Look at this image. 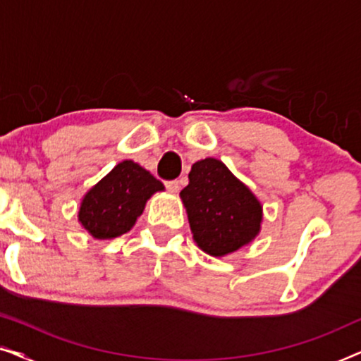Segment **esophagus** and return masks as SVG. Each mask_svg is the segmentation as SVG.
<instances>
[{
  "label": "esophagus",
  "mask_w": 361,
  "mask_h": 361,
  "mask_svg": "<svg viewBox=\"0 0 361 361\" xmlns=\"http://www.w3.org/2000/svg\"><path fill=\"white\" fill-rule=\"evenodd\" d=\"M166 187H167V190H171V192H179V189H180V182L177 180V179H174V180H167V182H166Z\"/></svg>",
  "instance_id": "1"
}]
</instances>
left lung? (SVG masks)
<instances>
[{"mask_svg": "<svg viewBox=\"0 0 361 361\" xmlns=\"http://www.w3.org/2000/svg\"><path fill=\"white\" fill-rule=\"evenodd\" d=\"M180 199L194 240L205 253H233L258 235L261 204L219 159L207 157L192 166Z\"/></svg>", "mask_w": 361, "mask_h": 361, "instance_id": "8db88e82", "label": "left lung"}]
</instances>
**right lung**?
<instances>
[{
	"mask_svg": "<svg viewBox=\"0 0 361 361\" xmlns=\"http://www.w3.org/2000/svg\"><path fill=\"white\" fill-rule=\"evenodd\" d=\"M157 190H164V185L149 171L123 161L92 187L82 202L78 220L95 238H115L131 230L146 200Z\"/></svg>",
	"mask_w": 361,
	"mask_h": 361,
	"instance_id": "right-lung-1",
	"label": "right lung"
}]
</instances>
